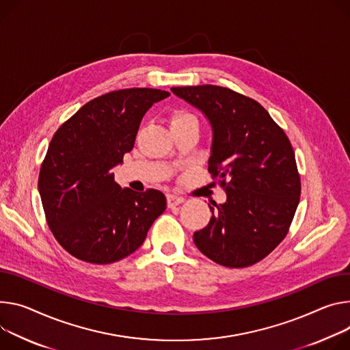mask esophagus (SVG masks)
Masks as SVG:
<instances>
[{
    "label": "esophagus",
    "instance_id": "obj_1",
    "mask_svg": "<svg viewBox=\"0 0 350 350\" xmlns=\"http://www.w3.org/2000/svg\"><path fill=\"white\" fill-rule=\"evenodd\" d=\"M183 202H184V198H181V197H177V196H173V194L167 196V206L169 208H174V206H177Z\"/></svg>",
    "mask_w": 350,
    "mask_h": 350
}]
</instances>
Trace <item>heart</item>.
<instances>
[{"mask_svg":"<svg viewBox=\"0 0 350 350\" xmlns=\"http://www.w3.org/2000/svg\"><path fill=\"white\" fill-rule=\"evenodd\" d=\"M187 121H197L196 116H193L191 113L187 111H176L172 118H170V125H176V124H183ZM198 122V121H197Z\"/></svg>","mask_w":350,"mask_h":350,"instance_id":"1","label":"heart"}]
</instances>
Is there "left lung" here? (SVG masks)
Segmentation results:
<instances>
[{"instance_id":"obj_1","label":"left lung","mask_w":350,"mask_h":350,"mask_svg":"<svg viewBox=\"0 0 350 350\" xmlns=\"http://www.w3.org/2000/svg\"><path fill=\"white\" fill-rule=\"evenodd\" d=\"M172 92L201 110L212 126L208 170L226 191L209 205V224L194 243L209 260L245 268L265 258L288 234L300 201V176L289 138L254 99L200 85Z\"/></svg>"}]
</instances>
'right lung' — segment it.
Returning a JSON list of instances; mask_svg holds the SVG:
<instances>
[{
  "mask_svg": "<svg viewBox=\"0 0 350 350\" xmlns=\"http://www.w3.org/2000/svg\"><path fill=\"white\" fill-rule=\"evenodd\" d=\"M167 96L150 88L109 92L55 131L40 167L39 194L51 233L75 258L103 265L129 257L165 212L163 193L121 188L113 167L133 150L145 113Z\"/></svg>",
  "mask_w": 350,
  "mask_h": 350,
  "instance_id": "1",
  "label": "right lung"
}]
</instances>
